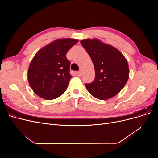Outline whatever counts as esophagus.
I'll list each match as a JSON object with an SVG mask.
<instances>
[{
    "label": "esophagus",
    "instance_id": "esophagus-1",
    "mask_svg": "<svg viewBox=\"0 0 158 158\" xmlns=\"http://www.w3.org/2000/svg\"><path fill=\"white\" fill-rule=\"evenodd\" d=\"M76 74L78 76H81L82 75V70H80V71L76 72Z\"/></svg>",
    "mask_w": 158,
    "mask_h": 158
}]
</instances>
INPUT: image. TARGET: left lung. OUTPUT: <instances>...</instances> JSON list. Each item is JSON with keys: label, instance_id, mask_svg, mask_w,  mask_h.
Wrapping results in <instances>:
<instances>
[{"label": "left lung", "instance_id": "obj_1", "mask_svg": "<svg viewBox=\"0 0 158 158\" xmlns=\"http://www.w3.org/2000/svg\"><path fill=\"white\" fill-rule=\"evenodd\" d=\"M91 57L95 69V79L85 84L89 93L99 99H110L118 94L129 77L128 62L115 47L97 39L80 41Z\"/></svg>", "mask_w": 158, "mask_h": 158}]
</instances>
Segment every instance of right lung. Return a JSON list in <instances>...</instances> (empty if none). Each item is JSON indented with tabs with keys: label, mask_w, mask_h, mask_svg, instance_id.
Listing matches in <instances>:
<instances>
[{
	"label": "right lung",
	"mask_w": 158,
	"mask_h": 158,
	"mask_svg": "<svg viewBox=\"0 0 158 158\" xmlns=\"http://www.w3.org/2000/svg\"><path fill=\"white\" fill-rule=\"evenodd\" d=\"M78 40L59 39L38 51L30 64L27 80L38 96L54 99L64 94L70 78V62L66 55Z\"/></svg>",
	"instance_id": "obj_1"
}]
</instances>
